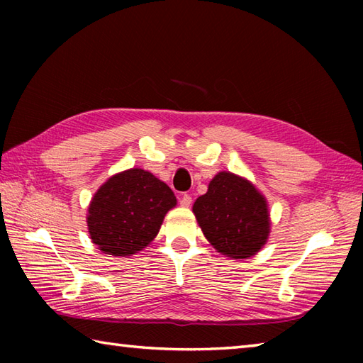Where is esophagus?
I'll return each mask as SVG.
<instances>
[{"label":"esophagus","mask_w":363,"mask_h":363,"mask_svg":"<svg viewBox=\"0 0 363 363\" xmlns=\"http://www.w3.org/2000/svg\"><path fill=\"white\" fill-rule=\"evenodd\" d=\"M179 204H181L182 207H190V204H191V196H190V195H182Z\"/></svg>","instance_id":"34e87169"}]
</instances>
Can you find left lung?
<instances>
[{
    "instance_id": "obj_1",
    "label": "left lung",
    "mask_w": 363,
    "mask_h": 363,
    "mask_svg": "<svg viewBox=\"0 0 363 363\" xmlns=\"http://www.w3.org/2000/svg\"><path fill=\"white\" fill-rule=\"evenodd\" d=\"M194 213L207 240L223 256L248 259L267 243V199L245 177L220 172L207 194L195 201Z\"/></svg>"
}]
</instances>
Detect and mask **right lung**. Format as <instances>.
I'll list each match as a JSON object with an SVG mask.
<instances>
[{"instance_id":"add662e5","label":"right lung","mask_w":363,"mask_h":363,"mask_svg":"<svg viewBox=\"0 0 363 363\" xmlns=\"http://www.w3.org/2000/svg\"><path fill=\"white\" fill-rule=\"evenodd\" d=\"M176 206L173 190L142 168L109 177L89 206L87 226L98 250L128 257L157 235L165 215Z\"/></svg>"}]
</instances>
